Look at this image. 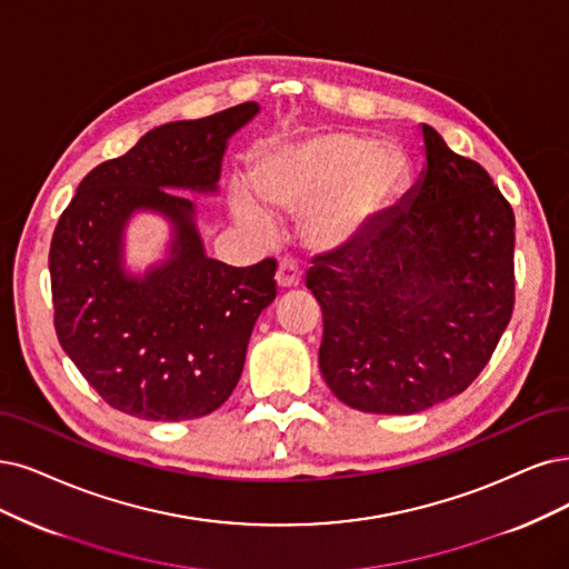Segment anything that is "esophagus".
Masks as SVG:
<instances>
[{"mask_svg":"<svg viewBox=\"0 0 569 569\" xmlns=\"http://www.w3.org/2000/svg\"><path fill=\"white\" fill-rule=\"evenodd\" d=\"M302 283V269L296 260H281L279 269H277V286L281 290H290L298 288Z\"/></svg>","mask_w":569,"mask_h":569,"instance_id":"obj_1","label":"esophagus"}]
</instances>
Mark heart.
Returning <instances> with one entry per match:
<instances>
[{
	"label": "heart",
	"mask_w": 569,
	"mask_h": 569,
	"mask_svg": "<svg viewBox=\"0 0 569 569\" xmlns=\"http://www.w3.org/2000/svg\"><path fill=\"white\" fill-rule=\"evenodd\" d=\"M408 180L398 147L345 131L313 133L273 147L250 171L248 192L234 189V216L260 234L269 216H305V234L319 250H345L380 222Z\"/></svg>",
	"instance_id": "1"
}]
</instances>
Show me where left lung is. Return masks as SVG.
I'll list each match as a JSON object with an SVG mask.
<instances>
[{
	"mask_svg": "<svg viewBox=\"0 0 569 569\" xmlns=\"http://www.w3.org/2000/svg\"><path fill=\"white\" fill-rule=\"evenodd\" d=\"M427 166L372 234L313 258L319 366L349 408L415 415L465 391L513 313L516 218L480 163L422 123Z\"/></svg>",
	"mask_w": 569,
	"mask_h": 569,
	"instance_id": "obj_1",
	"label": "left lung"
}]
</instances>
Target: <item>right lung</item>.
Listing matches in <instances>:
<instances>
[{
	"label": "right lung",
	"instance_id": "right-lung-1",
	"mask_svg": "<svg viewBox=\"0 0 569 569\" xmlns=\"http://www.w3.org/2000/svg\"><path fill=\"white\" fill-rule=\"evenodd\" d=\"M260 112L241 102L144 133L83 178L56 224L49 271L60 347L114 410L182 422L234 391L252 326L277 298V260L229 267L206 256L197 206L171 189L216 194L227 140ZM172 224L166 261L144 274L122 264L136 212Z\"/></svg>",
	"mask_w": 569,
	"mask_h": 569
}]
</instances>
